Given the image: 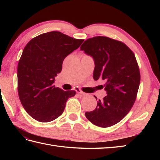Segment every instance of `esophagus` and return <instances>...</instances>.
<instances>
[{
    "label": "esophagus",
    "instance_id": "obj_1",
    "mask_svg": "<svg viewBox=\"0 0 160 160\" xmlns=\"http://www.w3.org/2000/svg\"><path fill=\"white\" fill-rule=\"evenodd\" d=\"M76 91L77 93H80V94H81L82 95V96H87V93H84V92H83V91L81 90L80 89H79V88H76Z\"/></svg>",
    "mask_w": 160,
    "mask_h": 160
}]
</instances>
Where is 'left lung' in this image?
Returning a JSON list of instances; mask_svg holds the SVG:
<instances>
[{
  "label": "left lung",
  "mask_w": 160,
  "mask_h": 160,
  "mask_svg": "<svg viewBox=\"0 0 160 160\" xmlns=\"http://www.w3.org/2000/svg\"><path fill=\"white\" fill-rule=\"evenodd\" d=\"M80 49L94 58L93 79L104 80L107 93L93 111L86 112V118L98 127H111L128 113L136 100L140 72L135 54L124 42L106 36L86 40Z\"/></svg>",
  "instance_id": "left-lung-1"
}]
</instances>
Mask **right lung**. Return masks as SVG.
I'll use <instances>...</instances> for the list:
<instances>
[{
    "instance_id": "1",
    "label": "right lung",
    "mask_w": 160,
    "mask_h": 160,
    "mask_svg": "<svg viewBox=\"0 0 160 160\" xmlns=\"http://www.w3.org/2000/svg\"><path fill=\"white\" fill-rule=\"evenodd\" d=\"M83 41L53 31L35 37L25 47L17 69L18 93L23 108L36 120H54L63 113L68 98L76 95L53 82L64 59Z\"/></svg>"
}]
</instances>
